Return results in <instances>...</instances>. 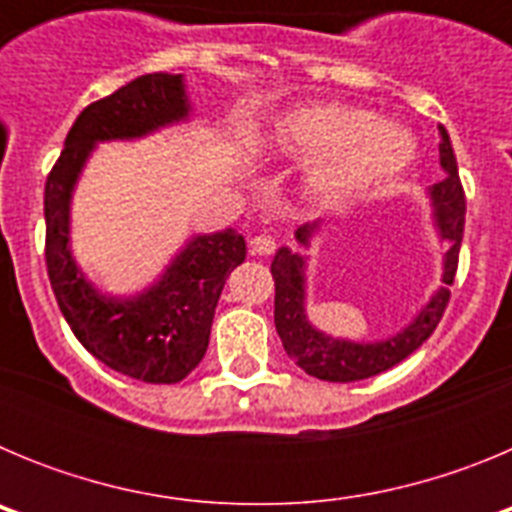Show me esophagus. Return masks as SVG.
<instances>
[{"mask_svg": "<svg viewBox=\"0 0 512 512\" xmlns=\"http://www.w3.org/2000/svg\"><path fill=\"white\" fill-rule=\"evenodd\" d=\"M251 251L259 253V256H269V253L277 251V241L271 238V235L261 233L256 238H251Z\"/></svg>", "mask_w": 512, "mask_h": 512, "instance_id": "34e87169", "label": "esophagus"}]
</instances>
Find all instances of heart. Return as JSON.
<instances>
[{
  "label": "heart",
  "instance_id": "obj_1",
  "mask_svg": "<svg viewBox=\"0 0 512 512\" xmlns=\"http://www.w3.org/2000/svg\"><path fill=\"white\" fill-rule=\"evenodd\" d=\"M264 146L305 158V189L325 205L390 182L415 158V140L405 130L338 102L284 112L266 128Z\"/></svg>",
  "mask_w": 512,
  "mask_h": 512
}]
</instances>
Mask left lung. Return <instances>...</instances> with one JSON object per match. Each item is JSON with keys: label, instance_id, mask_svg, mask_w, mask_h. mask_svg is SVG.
Instances as JSON below:
<instances>
[{"label": "left lung", "instance_id": "1", "mask_svg": "<svg viewBox=\"0 0 512 512\" xmlns=\"http://www.w3.org/2000/svg\"><path fill=\"white\" fill-rule=\"evenodd\" d=\"M438 153H441L443 182L428 189V200L433 210V228H436L443 251V274L441 287L433 292L428 305L410 320L400 333L382 341H348L323 333L307 320V256L300 251L282 246L271 261V277H274V325L282 338L287 356L310 377L325 379V382H359L374 374H382L408 359L415 348L423 346L436 325L441 323L443 310L449 305V287L454 284L456 266H459V248L464 238V215H467V200L459 182V166H456L451 138L443 125H438ZM320 230V220L305 223L295 230V238L302 248H310L312 235Z\"/></svg>", "mask_w": 512, "mask_h": 512}]
</instances>
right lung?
I'll return each mask as SVG.
<instances>
[{
	"mask_svg": "<svg viewBox=\"0 0 512 512\" xmlns=\"http://www.w3.org/2000/svg\"><path fill=\"white\" fill-rule=\"evenodd\" d=\"M189 112L182 74L138 76L81 110L45 182V264L63 318L102 364L151 384L182 382L202 361L217 300L246 259V241L233 228L192 235L151 287L104 295L71 253V200L97 143L146 138L187 122Z\"/></svg>",
	"mask_w": 512,
	"mask_h": 512,
	"instance_id": "right-lung-1",
	"label": "right lung"
}]
</instances>
